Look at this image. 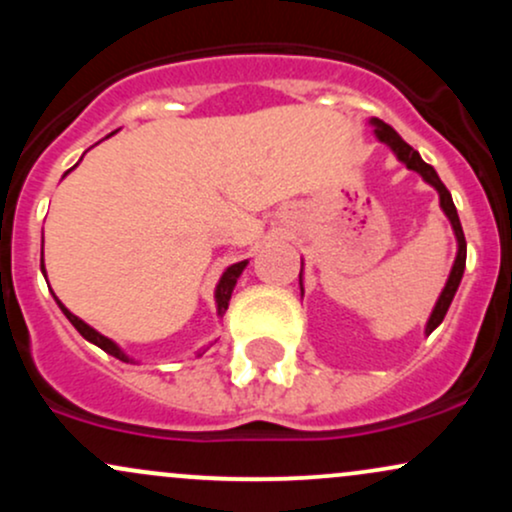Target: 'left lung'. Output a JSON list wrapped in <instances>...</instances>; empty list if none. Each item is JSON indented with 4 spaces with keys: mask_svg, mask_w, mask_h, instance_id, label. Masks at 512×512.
<instances>
[{
    "mask_svg": "<svg viewBox=\"0 0 512 512\" xmlns=\"http://www.w3.org/2000/svg\"><path fill=\"white\" fill-rule=\"evenodd\" d=\"M370 125H373L375 129V137H378V142L387 144L392 149V154L397 156V161H402L404 166H407L409 170H416V173L424 178L428 185L436 187L438 197H440V209H443V214L448 216L450 226H452V233H455L457 238V255H455V262H452V269H450V276L448 281H445L443 291H440L438 301L436 305H433L431 310V317H428L426 322V337L431 334L436 327L443 322L445 313H448L452 298H455L457 293V286H460L462 281V274H464V264H467V240H464V233H462V223H460V216H457V209H455V202H452V195L448 192V187L443 185V180L438 178L436 168L428 166V163L424 161V158L419 156V151H414L411 146L404 142L402 137L392 129L390 125H385L383 120H378V117H373L370 120ZM298 279H301V296H303V262H301V274H298Z\"/></svg>",
    "mask_w": 512,
    "mask_h": 512,
    "instance_id": "1",
    "label": "left lung"
}]
</instances>
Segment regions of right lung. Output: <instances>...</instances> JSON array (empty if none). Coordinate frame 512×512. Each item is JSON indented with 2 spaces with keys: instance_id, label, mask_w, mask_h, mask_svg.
<instances>
[{
  "instance_id": "right-lung-1",
  "label": "right lung",
  "mask_w": 512,
  "mask_h": 512,
  "mask_svg": "<svg viewBox=\"0 0 512 512\" xmlns=\"http://www.w3.org/2000/svg\"><path fill=\"white\" fill-rule=\"evenodd\" d=\"M110 137V134H108ZM76 166H79V163H76ZM74 166V168H76ZM69 173V170H67ZM64 173V175H67ZM248 267V260H243V262H236V264H231V267H226V272L221 274V279H219V284H216V291H214V301H216V313H219V317H223V313H226L228 310V301H231V293H233V289H236V284H238V276L243 274V269ZM40 272H43V276H48L45 274V260L43 257H40ZM52 296H55V293H52ZM55 301H57V305H60V310L64 315H67V320L72 322V325L76 327V332L81 334V337L86 339V342H91V344H96L98 349H103L105 354H110V356H115V358H120V361H125V363H134V358H129L125 351L120 349V346H117L113 339H108L105 337V334H101L98 330H93L91 325H86L84 320H81V317H76L72 310H67L64 308V303L60 301V298L55 296ZM207 351V349H204ZM204 351H199L197 356H202Z\"/></svg>"
}]
</instances>
